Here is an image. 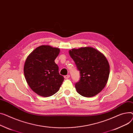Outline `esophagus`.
Listing matches in <instances>:
<instances>
[{"mask_svg": "<svg viewBox=\"0 0 133 133\" xmlns=\"http://www.w3.org/2000/svg\"><path fill=\"white\" fill-rule=\"evenodd\" d=\"M64 77H65V78H66V79H67V78H69V77H70V75H65V76H64Z\"/></svg>", "mask_w": 133, "mask_h": 133, "instance_id": "34e87169", "label": "esophagus"}]
</instances>
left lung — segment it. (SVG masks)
Here are the masks:
<instances>
[{
    "mask_svg": "<svg viewBox=\"0 0 133 133\" xmlns=\"http://www.w3.org/2000/svg\"><path fill=\"white\" fill-rule=\"evenodd\" d=\"M80 73L75 84L77 92L85 97L99 94L105 87L110 74V65L105 56L91 46L72 49L69 51Z\"/></svg>",
    "mask_w": 133,
    "mask_h": 133,
    "instance_id": "1",
    "label": "left lung"
}]
</instances>
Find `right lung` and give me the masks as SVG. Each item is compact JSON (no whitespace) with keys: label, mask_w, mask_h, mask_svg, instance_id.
<instances>
[{"label":"right lung","mask_w":133,"mask_h":133,"mask_svg":"<svg viewBox=\"0 0 133 133\" xmlns=\"http://www.w3.org/2000/svg\"><path fill=\"white\" fill-rule=\"evenodd\" d=\"M60 49L42 45L26 58L23 68L26 81L31 90L42 97H50L59 90L64 79L55 60Z\"/></svg>","instance_id":"right-lung-1"}]
</instances>
